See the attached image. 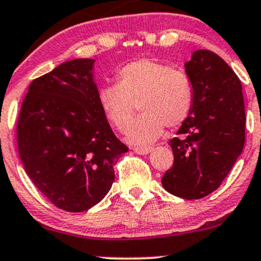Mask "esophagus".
Returning a JSON list of instances; mask_svg holds the SVG:
<instances>
[{
	"label": "esophagus",
	"mask_w": 261,
	"mask_h": 261,
	"mask_svg": "<svg viewBox=\"0 0 261 261\" xmlns=\"http://www.w3.org/2000/svg\"><path fill=\"white\" fill-rule=\"evenodd\" d=\"M134 151L137 154H147L152 151V147H134Z\"/></svg>",
	"instance_id": "1"
}]
</instances>
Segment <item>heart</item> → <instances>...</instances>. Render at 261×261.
<instances>
[{"instance_id":"heart-1","label":"heart","mask_w":261,"mask_h":261,"mask_svg":"<svg viewBox=\"0 0 261 261\" xmlns=\"http://www.w3.org/2000/svg\"><path fill=\"white\" fill-rule=\"evenodd\" d=\"M99 104L107 119L124 133L131 144L147 145L163 134L165 125L177 127L191 115L194 87L186 71L153 59H139L116 71V84L99 90Z\"/></svg>"}]
</instances>
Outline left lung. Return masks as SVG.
Segmentation results:
<instances>
[{"instance_id": "left-lung-1", "label": "left lung", "mask_w": 261, "mask_h": 261, "mask_svg": "<svg viewBox=\"0 0 261 261\" xmlns=\"http://www.w3.org/2000/svg\"><path fill=\"white\" fill-rule=\"evenodd\" d=\"M194 87V105L168 144L172 167L162 177L166 191L199 199L219 187L242 153L245 109L242 83L216 53L196 50L185 64Z\"/></svg>"}]
</instances>
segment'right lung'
Returning <instances> with one entry per match:
<instances>
[{"label":"right lung","mask_w":261,"mask_h":261,"mask_svg":"<svg viewBox=\"0 0 261 261\" xmlns=\"http://www.w3.org/2000/svg\"><path fill=\"white\" fill-rule=\"evenodd\" d=\"M93 65L73 59L34 79L17 121L25 173L56 207L73 213L107 196L114 165L128 151L100 108Z\"/></svg>","instance_id":"1"}]
</instances>
